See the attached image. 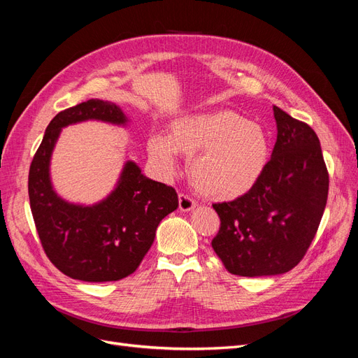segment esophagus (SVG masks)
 Returning <instances> with one entry per match:
<instances>
[{"label": "esophagus", "instance_id": "34e87169", "mask_svg": "<svg viewBox=\"0 0 358 358\" xmlns=\"http://www.w3.org/2000/svg\"><path fill=\"white\" fill-rule=\"evenodd\" d=\"M196 206H197V203L194 201L189 196H187V194H183V192H179V209L182 212H189L196 208Z\"/></svg>", "mask_w": 358, "mask_h": 358}]
</instances>
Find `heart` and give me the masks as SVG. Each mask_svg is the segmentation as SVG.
<instances>
[{"label":"heart","mask_w":358,"mask_h":358,"mask_svg":"<svg viewBox=\"0 0 358 358\" xmlns=\"http://www.w3.org/2000/svg\"><path fill=\"white\" fill-rule=\"evenodd\" d=\"M264 128L230 110L183 116L169 137L149 140V154L167 173L176 169V154L189 158L194 189L210 200L242 196L262 176L268 161Z\"/></svg>","instance_id":"b5f03b06"}]
</instances>
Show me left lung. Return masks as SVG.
I'll return each mask as SVG.
<instances>
[{"mask_svg": "<svg viewBox=\"0 0 358 358\" xmlns=\"http://www.w3.org/2000/svg\"><path fill=\"white\" fill-rule=\"evenodd\" d=\"M278 138L262 176L243 196L215 203L221 225L212 248L233 275L294 268L315 237L329 196V171L315 131L273 107Z\"/></svg>", "mask_w": 358, "mask_h": 358, "instance_id": "left-lung-1", "label": "left lung"}]
</instances>
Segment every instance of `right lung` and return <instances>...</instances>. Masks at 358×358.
<instances>
[{"label": "right lung", "mask_w": 358, "mask_h": 358, "mask_svg": "<svg viewBox=\"0 0 358 358\" xmlns=\"http://www.w3.org/2000/svg\"><path fill=\"white\" fill-rule=\"evenodd\" d=\"M86 119L127 122L116 104L103 100L59 112L31 162L29 204L41 246L59 272L85 282H110L136 272L154 243L158 224L179 201L175 188L143 176L131 161L116 189L101 203L76 206L61 200L50 185V154L62 127Z\"/></svg>", "instance_id": "right-lung-1"}]
</instances>
